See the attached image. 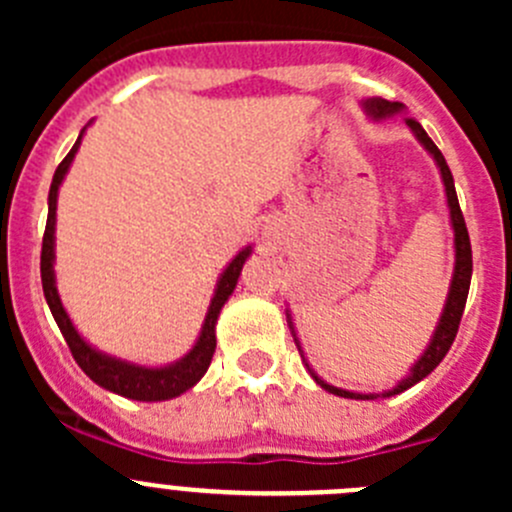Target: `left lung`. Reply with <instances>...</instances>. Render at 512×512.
<instances>
[{"mask_svg":"<svg viewBox=\"0 0 512 512\" xmlns=\"http://www.w3.org/2000/svg\"><path fill=\"white\" fill-rule=\"evenodd\" d=\"M361 106H364V111L369 113L374 121H384V118H394L396 113H404V106H401L399 101H386V98H366ZM404 121H406V126L414 131L418 143H421V146L431 153L433 160H436L438 170H441V180H443V185H446L448 210H451L453 245H456V267H453V280H451V287H448V297H446V304H443V314H441V319H438V327H436V332H433L431 342H428L426 352L418 356V361L411 366L409 374H406L404 379L394 386V389L381 391V394H356V391L337 389V386H332V384H327L324 379H319V376L312 371V366L304 361L309 369V374L314 376V381H317L324 391H329V394H334V396H344V399H379V396H394V394H401V391L411 389V386L418 384L421 379H426V376L431 374L438 364H441L443 356L448 354V349H451L453 339H456V334H458V324H461L463 309H466L468 289H471V275H473L471 237H468L466 220H463L461 205H458V195H456V185H453L451 168H448L446 158H443V153L438 151L436 143H433L431 138H428V133L423 131L421 123H418L416 118H404ZM287 324H289V329H292L294 344H297L299 354H302V347H299V339H297V334H294V324H292V319H289V314H287ZM302 359H304V354H302Z\"/></svg>","mask_w":512,"mask_h":512,"instance_id":"left-lung-1","label":"left lung"}]
</instances>
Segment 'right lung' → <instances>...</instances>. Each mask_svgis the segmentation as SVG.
I'll return each mask as SVG.
<instances>
[{"instance_id":"right-lung-1","label":"right lung","mask_w":512,"mask_h":512,"mask_svg":"<svg viewBox=\"0 0 512 512\" xmlns=\"http://www.w3.org/2000/svg\"><path fill=\"white\" fill-rule=\"evenodd\" d=\"M86 131V128H84ZM84 131L76 138L74 148L66 153V158L61 160L59 168H56L54 180H51L49 188V218H46V230L44 240H41V287H44L46 304H49L51 314H54L56 324H59L61 334H64L66 344H69L71 354H74L76 364L84 369V374L91 381H96L103 389L113 391L118 396H126L133 401H168L180 396L183 391L193 389L200 379L208 371L210 361L215 354V324H218L220 309L225 307L227 297L232 294V289L237 285V277H240L242 265L250 257L252 247L247 245L245 250H240L235 255V260L225 267V272L220 275L218 287H215L213 299H210L208 314H205L203 329H200V337L195 342V347L190 349L183 359L173 361L168 366H141L131 364V361L116 359V356H108L98 349L91 347L79 332H76L74 322L66 314L64 304H61L59 292H56V277H54V230H56V198H59V185L64 180V175L69 173L71 160H74L76 151L81 146V138Z\"/></svg>"}]
</instances>
